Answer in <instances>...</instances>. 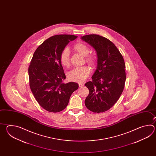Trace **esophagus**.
Here are the masks:
<instances>
[{
  "label": "esophagus",
  "instance_id": "34e87169",
  "mask_svg": "<svg viewBox=\"0 0 156 156\" xmlns=\"http://www.w3.org/2000/svg\"><path fill=\"white\" fill-rule=\"evenodd\" d=\"M84 85V84L82 83H79V86L80 87H83Z\"/></svg>",
  "mask_w": 156,
  "mask_h": 156
}]
</instances>
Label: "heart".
Here are the masks:
<instances>
[{"instance_id":"1","label":"heart","mask_w":156,"mask_h":156,"mask_svg":"<svg viewBox=\"0 0 156 156\" xmlns=\"http://www.w3.org/2000/svg\"><path fill=\"white\" fill-rule=\"evenodd\" d=\"M74 50L83 56H86L89 53V48L85 43L78 42L73 47ZM60 61L63 66L70 65V50L65 48L60 53ZM86 61L91 65H94L96 62V57L90 55L87 56ZM90 73V69L86 66L76 67L71 70L67 73V77L71 81L83 82L87 78Z\"/></svg>"}]
</instances>
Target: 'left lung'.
<instances>
[{
  "label": "left lung",
  "instance_id": "left-lung-1",
  "mask_svg": "<svg viewBox=\"0 0 156 156\" xmlns=\"http://www.w3.org/2000/svg\"><path fill=\"white\" fill-rule=\"evenodd\" d=\"M81 38L93 47L98 57L92 81L85 84L89 90L85 104L94 113H103L116 103L123 92L126 80L125 62L117 47L106 38L89 34Z\"/></svg>",
  "mask_w": 156,
  "mask_h": 156
}]
</instances>
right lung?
Returning a JSON list of instances; mask_svg holds the SVG:
<instances>
[{"mask_svg": "<svg viewBox=\"0 0 156 156\" xmlns=\"http://www.w3.org/2000/svg\"><path fill=\"white\" fill-rule=\"evenodd\" d=\"M77 37L58 34L44 41L35 51L28 68L30 90L37 101L44 109L53 113L63 110L77 83H65L66 79L60 62V53Z\"/></svg>", "mask_w": 156, "mask_h": 156, "instance_id": "right-lung-1", "label": "right lung"}]
</instances>
